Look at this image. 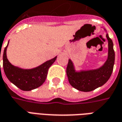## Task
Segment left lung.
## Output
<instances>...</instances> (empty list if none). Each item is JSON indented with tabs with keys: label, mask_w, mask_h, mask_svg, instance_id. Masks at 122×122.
<instances>
[{
	"label": "left lung",
	"mask_w": 122,
	"mask_h": 122,
	"mask_svg": "<svg viewBox=\"0 0 122 122\" xmlns=\"http://www.w3.org/2000/svg\"><path fill=\"white\" fill-rule=\"evenodd\" d=\"M104 30H107L105 29ZM108 40V57L107 61L99 68L90 70H75L74 63L71 59H69L66 67V74L69 82L72 86L81 92H88L97 89L105 84L110 78L112 72L115 53L113 48L112 40L106 35Z\"/></svg>",
	"instance_id": "obj_1"
}]
</instances>
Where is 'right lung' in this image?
Listing matches in <instances>:
<instances>
[{
    "label": "right lung",
    "mask_w": 122,
    "mask_h": 122,
    "mask_svg": "<svg viewBox=\"0 0 122 122\" xmlns=\"http://www.w3.org/2000/svg\"><path fill=\"white\" fill-rule=\"evenodd\" d=\"M8 43L3 53V69L8 79L23 91H30L40 87L45 82L48 69L56 61L57 56L33 69H21L12 65L7 58Z\"/></svg>",
    "instance_id": "obj_1"
}]
</instances>
